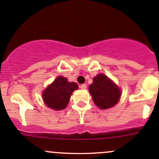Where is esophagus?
I'll return each mask as SVG.
<instances>
[{
    "mask_svg": "<svg viewBox=\"0 0 159 159\" xmlns=\"http://www.w3.org/2000/svg\"><path fill=\"white\" fill-rule=\"evenodd\" d=\"M86 87H87V86H86L85 84H82L80 85V89H85Z\"/></svg>",
    "mask_w": 159,
    "mask_h": 159,
    "instance_id": "34e87169",
    "label": "esophagus"
}]
</instances>
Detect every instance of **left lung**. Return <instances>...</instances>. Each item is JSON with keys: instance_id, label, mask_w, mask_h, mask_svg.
Listing matches in <instances>:
<instances>
[{"instance_id": "8db88e82", "label": "left lung", "mask_w": 159, "mask_h": 159, "mask_svg": "<svg viewBox=\"0 0 159 159\" xmlns=\"http://www.w3.org/2000/svg\"><path fill=\"white\" fill-rule=\"evenodd\" d=\"M89 92L94 104L101 109L113 107L118 102L121 91L106 75L99 74L93 78V83L89 86Z\"/></svg>"}]
</instances>
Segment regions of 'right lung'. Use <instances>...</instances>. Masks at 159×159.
<instances>
[{
  "instance_id": "add662e5",
  "label": "right lung",
  "mask_w": 159,
  "mask_h": 159,
  "mask_svg": "<svg viewBox=\"0 0 159 159\" xmlns=\"http://www.w3.org/2000/svg\"><path fill=\"white\" fill-rule=\"evenodd\" d=\"M78 88L76 83L68 82L65 78L57 77L44 90L42 94L43 100L45 105L52 109L63 110L68 105L72 92Z\"/></svg>"
}]
</instances>
